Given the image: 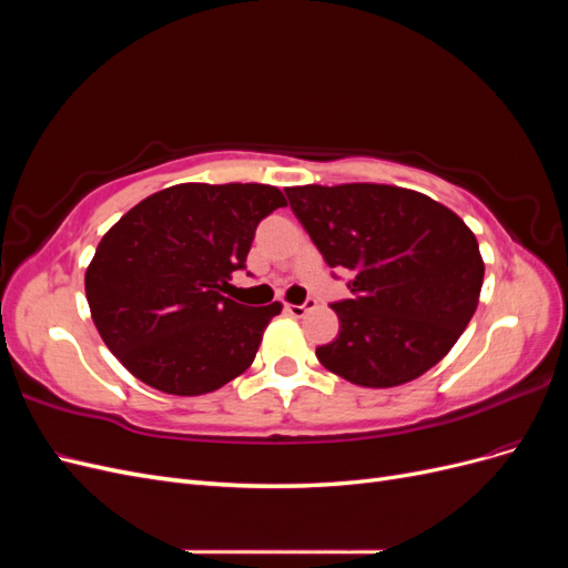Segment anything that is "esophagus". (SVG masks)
Segmentation results:
<instances>
[{"label": "esophagus", "mask_w": 568, "mask_h": 568, "mask_svg": "<svg viewBox=\"0 0 568 568\" xmlns=\"http://www.w3.org/2000/svg\"><path fill=\"white\" fill-rule=\"evenodd\" d=\"M313 307H315V301H313V298H305L301 305H296V303H284V311L291 313L294 317H303L307 311H313Z\"/></svg>", "instance_id": "esophagus-1"}]
</instances>
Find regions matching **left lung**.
Listing matches in <instances>:
<instances>
[{
    "instance_id": "left-lung-1",
    "label": "left lung",
    "mask_w": 568,
    "mask_h": 568,
    "mask_svg": "<svg viewBox=\"0 0 568 568\" xmlns=\"http://www.w3.org/2000/svg\"><path fill=\"white\" fill-rule=\"evenodd\" d=\"M284 192L324 263L353 272L351 298L332 303L338 336L315 351L320 363L367 388L407 384L440 363L484 284L474 232L438 201L400 186Z\"/></svg>"
}]
</instances>
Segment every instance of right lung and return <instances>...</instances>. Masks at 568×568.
<instances>
[{
	"instance_id": "obj_1",
	"label": "right lung",
	"mask_w": 568,
	"mask_h": 568,
	"mask_svg": "<svg viewBox=\"0 0 568 568\" xmlns=\"http://www.w3.org/2000/svg\"><path fill=\"white\" fill-rule=\"evenodd\" d=\"M286 205L270 184H175L136 203L101 239L84 274L92 320L136 379L173 395L244 374L282 303L227 298L255 227Z\"/></svg>"
}]
</instances>
